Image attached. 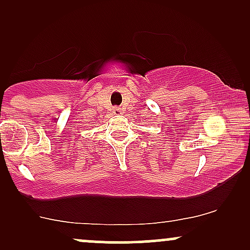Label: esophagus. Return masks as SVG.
<instances>
[{
	"label": "esophagus",
	"instance_id": "esophagus-1",
	"mask_svg": "<svg viewBox=\"0 0 250 250\" xmlns=\"http://www.w3.org/2000/svg\"><path fill=\"white\" fill-rule=\"evenodd\" d=\"M113 110H114V114H117V115H119V114H121V113H122V111H121V108H114Z\"/></svg>",
	"mask_w": 250,
	"mask_h": 250
}]
</instances>
